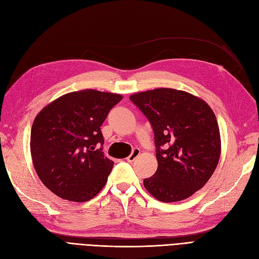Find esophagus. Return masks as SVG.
<instances>
[{
    "mask_svg": "<svg viewBox=\"0 0 259 259\" xmlns=\"http://www.w3.org/2000/svg\"><path fill=\"white\" fill-rule=\"evenodd\" d=\"M140 154V150L138 148H135V149H133V151H132V153L127 156L126 158V160H127V162H130V163H132V162H134L135 160H136V158L137 156Z\"/></svg>",
    "mask_w": 259,
    "mask_h": 259,
    "instance_id": "34e87169",
    "label": "esophagus"
}]
</instances>
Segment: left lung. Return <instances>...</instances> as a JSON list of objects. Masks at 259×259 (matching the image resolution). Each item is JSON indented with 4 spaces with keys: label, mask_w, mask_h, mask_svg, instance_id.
<instances>
[{
    "label": "left lung",
    "mask_w": 259,
    "mask_h": 259,
    "mask_svg": "<svg viewBox=\"0 0 259 259\" xmlns=\"http://www.w3.org/2000/svg\"><path fill=\"white\" fill-rule=\"evenodd\" d=\"M150 122L158 169L144 179L148 192L162 202L182 201L213 175L221 156V135L209 106L191 94L156 89L130 97Z\"/></svg>",
    "instance_id": "8db88e82"
}]
</instances>
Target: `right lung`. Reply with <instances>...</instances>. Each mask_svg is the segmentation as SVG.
I'll return each instance as SVG.
<instances>
[{"instance_id": "1", "label": "right lung", "mask_w": 259, "mask_h": 259, "mask_svg": "<svg viewBox=\"0 0 259 259\" xmlns=\"http://www.w3.org/2000/svg\"><path fill=\"white\" fill-rule=\"evenodd\" d=\"M122 98L95 90L72 92L36 115L30 139L32 162L41 182L59 198L86 202L106 185L114 163L99 148L100 126Z\"/></svg>"}]
</instances>
